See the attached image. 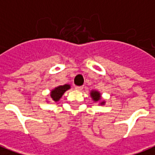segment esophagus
I'll list each match as a JSON object with an SVG mask.
<instances>
[{
    "label": "esophagus",
    "mask_w": 155,
    "mask_h": 155,
    "mask_svg": "<svg viewBox=\"0 0 155 155\" xmlns=\"http://www.w3.org/2000/svg\"><path fill=\"white\" fill-rule=\"evenodd\" d=\"M83 88H84L83 86H75V90L78 91H81L83 90Z\"/></svg>",
    "instance_id": "obj_1"
}]
</instances>
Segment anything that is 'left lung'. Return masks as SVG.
Here are the masks:
<instances>
[{"label": "left lung", "instance_id": "8db88e82", "mask_svg": "<svg viewBox=\"0 0 155 155\" xmlns=\"http://www.w3.org/2000/svg\"><path fill=\"white\" fill-rule=\"evenodd\" d=\"M91 97H92V99H93L95 102L101 100V94H100L98 91H93L91 93ZM104 104V102H101V104Z\"/></svg>", "mask_w": 155, "mask_h": 155}]
</instances>
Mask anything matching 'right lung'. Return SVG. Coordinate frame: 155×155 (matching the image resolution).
I'll list each match as a JSON object with an SVG mask.
<instances>
[{
  "label": "right lung",
  "mask_w": 155,
  "mask_h": 155,
  "mask_svg": "<svg viewBox=\"0 0 155 155\" xmlns=\"http://www.w3.org/2000/svg\"><path fill=\"white\" fill-rule=\"evenodd\" d=\"M70 88H71L70 84H64V85H61V86H58V87L54 88V90L51 91V101H59L64 92L67 91V90H69Z\"/></svg>",
  "instance_id": "add662e5"
}]
</instances>
